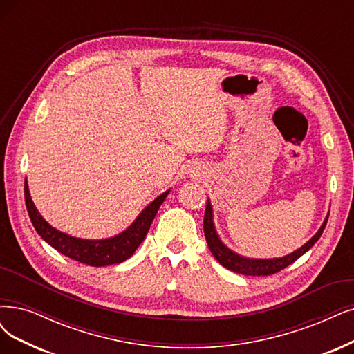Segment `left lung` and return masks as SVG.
<instances>
[{
	"label": "left lung",
	"instance_id": "left-lung-1",
	"mask_svg": "<svg viewBox=\"0 0 354 354\" xmlns=\"http://www.w3.org/2000/svg\"><path fill=\"white\" fill-rule=\"evenodd\" d=\"M330 213L326 214L322 226L319 230L313 234V236L302 246L296 250L295 252L281 257V258H271V259H255V258H246L236 252L230 251L229 248L220 241L218 234L216 232L214 223H213V208L210 204V200H207L205 205V214H204V234L208 248H210L212 254L218 263L225 268L234 271L238 274H243V276H271V274H276L280 270L286 268L287 266L293 264L295 261L302 257L305 252H308L319 238L326 226V221H328Z\"/></svg>",
	"mask_w": 354,
	"mask_h": 354
}]
</instances>
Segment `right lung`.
I'll return each instance as SVG.
<instances>
[{
    "label": "right lung",
    "mask_w": 354,
    "mask_h": 354,
    "mask_svg": "<svg viewBox=\"0 0 354 354\" xmlns=\"http://www.w3.org/2000/svg\"><path fill=\"white\" fill-rule=\"evenodd\" d=\"M167 194L169 191L163 192L153 203H150L140 213L134 223L127 230L118 234V236L100 241H88L70 236V234L52 227L36 210V207L30 198L28 180H24L26 208H28L32 225L39 233V236L52 248H55L62 255L91 267L120 264L133 255L140 243L144 241V238H146V234L153 223V218L157 214V210H159V207L162 205L165 198L167 197Z\"/></svg>",
    "instance_id": "obj_1"
}]
</instances>
